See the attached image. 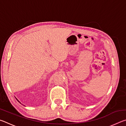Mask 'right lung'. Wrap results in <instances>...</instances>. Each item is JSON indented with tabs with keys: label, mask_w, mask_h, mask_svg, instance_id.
<instances>
[{
	"label": "right lung",
	"mask_w": 126,
	"mask_h": 126,
	"mask_svg": "<svg viewBox=\"0 0 126 126\" xmlns=\"http://www.w3.org/2000/svg\"><path fill=\"white\" fill-rule=\"evenodd\" d=\"M18 102H19V101H18Z\"/></svg>",
	"instance_id": "obj_1"
}]
</instances>
